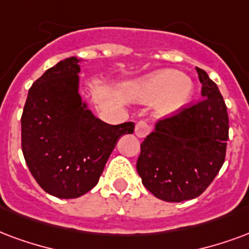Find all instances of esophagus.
Here are the masks:
<instances>
[{
  "label": "esophagus",
  "mask_w": 249,
  "mask_h": 249,
  "mask_svg": "<svg viewBox=\"0 0 249 249\" xmlns=\"http://www.w3.org/2000/svg\"><path fill=\"white\" fill-rule=\"evenodd\" d=\"M149 132V126L148 124L145 123V121H140V123H137L136 124V129H134V133H136V136L137 137H145L146 134H148Z\"/></svg>",
  "instance_id": "34e87169"
}]
</instances>
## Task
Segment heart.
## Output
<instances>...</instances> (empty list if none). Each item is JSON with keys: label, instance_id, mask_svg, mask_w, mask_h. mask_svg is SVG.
I'll return each instance as SVG.
<instances>
[{"label": "heart", "instance_id": "b5f03b06", "mask_svg": "<svg viewBox=\"0 0 249 249\" xmlns=\"http://www.w3.org/2000/svg\"><path fill=\"white\" fill-rule=\"evenodd\" d=\"M193 92L194 86L189 76L173 70H163L130 83L125 93L130 100L140 103L157 100V115L171 116L190 103Z\"/></svg>", "mask_w": 249, "mask_h": 249}]
</instances>
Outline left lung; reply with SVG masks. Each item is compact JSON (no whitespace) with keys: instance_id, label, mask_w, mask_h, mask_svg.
Segmentation results:
<instances>
[{"instance_id":"obj_1","label":"left lung","mask_w":249,"mask_h":249,"mask_svg":"<svg viewBox=\"0 0 249 249\" xmlns=\"http://www.w3.org/2000/svg\"><path fill=\"white\" fill-rule=\"evenodd\" d=\"M203 100L160 120L141 143L137 173L158 199L199 196L220 170L227 149V107L218 86L196 67Z\"/></svg>"}]
</instances>
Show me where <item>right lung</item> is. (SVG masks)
I'll return each mask as SVG.
<instances>
[{"label": "right lung", "mask_w": 249, "mask_h": 249, "mask_svg": "<svg viewBox=\"0 0 249 249\" xmlns=\"http://www.w3.org/2000/svg\"><path fill=\"white\" fill-rule=\"evenodd\" d=\"M82 59L60 60L29 89L21 117L22 152L38 185L62 199L79 198L99 182L119 139L133 123L109 125L79 95Z\"/></svg>", "instance_id": "obj_1"}]
</instances>
